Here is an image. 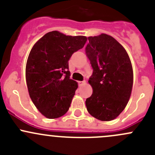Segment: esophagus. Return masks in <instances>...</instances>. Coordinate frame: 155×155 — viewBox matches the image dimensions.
<instances>
[{"instance_id": "1", "label": "esophagus", "mask_w": 155, "mask_h": 155, "mask_svg": "<svg viewBox=\"0 0 155 155\" xmlns=\"http://www.w3.org/2000/svg\"><path fill=\"white\" fill-rule=\"evenodd\" d=\"M85 81L84 80V81H79V86H82V85H84V84H85Z\"/></svg>"}]
</instances>
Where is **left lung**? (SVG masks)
I'll use <instances>...</instances> for the list:
<instances>
[{"label": "left lung", "instance_id": "obj_1", "mask_svg": "<svg viewBox=\"0 0 155 155\" xmlns=\"http://www.w3.org/2000/svg\"><path fill=\"white\" fill-rule=\"evenodd\" d=\"M87 57L93 68L88 82L93 93L85 101L87 112L101 121H112L126 107L132 91L134 73L124 48L111 36L87 37Z\"/></svg>", "mask_w": 155, "mask_h": 155}]
</instances>
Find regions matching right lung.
I'll list each match as a JSON object with an SVG mask.
<instances>
[{
  "mask_svg": "<svg viewBox=\"0 0 155 155\" xmlns=\"http://www.w3.org/2000/svg\"><path fill=\"white\" fill-rule=\"evenodd\" d=\"M86 41L85 36H67L54 31L31 48L26 64V82L31 101L46 118H59L68 111L78 87L77 82L70 79L68 61Z\"/></svg>",
  "mask_w": 155,
  "mask_h": 155,
  "instance_id": "add662e5",
  "label": "right lung"
}]
</instances>
